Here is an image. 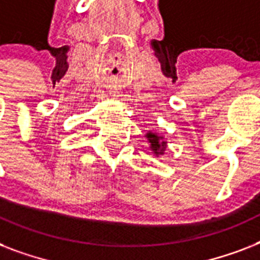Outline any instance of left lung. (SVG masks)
I'll return each mask as SVG.
<instances>
[{
    "label": "left lung",
    "instance_id": "obj_1",
    "mask_svg": "<svg viewBox=\"0 0 260 260\" xmlns=\"http://www.w3.org/2000/svg\"><path fill=\"white\" fill-rule=\"evenodd\" d=\"M147 139H148V142L151 143V147H152V150L155 151V154H162L163 152V147H165V143L162 142V139L159 138L158 135L152 134H147Z\"/></svg>",
    "mask_w": 260,
    "mask_h": 260
}]
</instances>
